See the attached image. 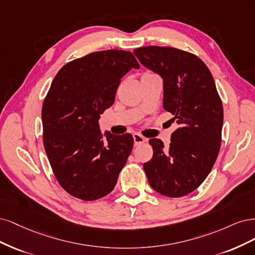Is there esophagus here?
<instances>
[{
    "label": "esophagus",
    "mask_w": 255,
    "mask_h": 255,
    "mask_svg": "<svg viewBox=\"0 0 255 255\" xmlns=\"http://www.w3.org/2000/svg\"><path fill=\"white\" fill-rule=\"evenodd\" d=\"M133 141H134V145L137 146V145H139V144L144 143V142L146 141V138H145L144 136H142L141 134L134 133V134H133Z\"/></svg>",
    "instance_id": "1"
}]
</instances>
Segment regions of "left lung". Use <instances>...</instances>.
Returning a JSON list of instances; mask_svg holds the SVG:
<instances>
[{
	"label": "left lung",
	"instance_id": "obj_1",
	"mask_svg": "<svg viewBox=\"0 0 255 255\" xmlns=\"http://www.w3.org/2000/svg\"><path fill=\"white\" fill-rule=\"evenodd\" d=\"M133 54L163 79V108L179 125L167 148L160 138L149 139L147 179L164 196H185L208 177L220 149L224 109L214 78L198 57L178 48L146 46Z\"/></svg>",
	"mask_w": 255,
	"mask_h": 255
}]
</instances>
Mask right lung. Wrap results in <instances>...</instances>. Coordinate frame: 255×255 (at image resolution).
Here are the masks:
<instances>
[{
    "instance_id": "right-lung-1",
    "label": "right lung",
    "mask_w": 255,
    "mask_h": 255,
    "mask_svg": "<svg viewBox=\"0 0 255 255\" xmlns=\"http://www.w3.org/2000/svg\"><path fill=\"white\" fill-rule=\"evenodd\" d=\"M138 68L130 52H94L65 64L53 80L42 107L44 149L57 181L76 198L100 199L118 182L133 137L103 133L98 120L123 76Z\"/></svg>"
}]
</instances>
